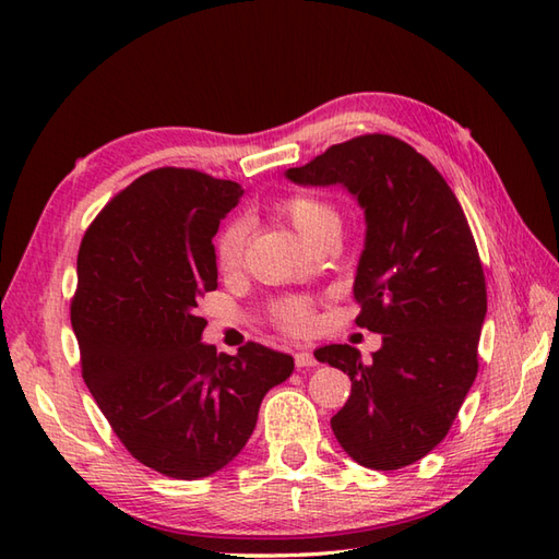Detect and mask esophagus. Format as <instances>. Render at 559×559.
Returning a JSON list of instances; mask_svg holds the SVG:
<instances>
[{"mask_svg":"<svg viewBox=\"0 0 559 559\" xmlns=\"http://www.w3.org/2000/svg\"><path fill=\"white\" fill-rule=\"evenodd\" d=\"M295 365H298V367H314L317 365L314 353L298 350V353H295Z\"/></svg>","mask_w":559,"mask_h":559,"instance_id":"34e87169","label":"esophagus"}]
</instances>
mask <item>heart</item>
<instances>
[{
  "label": "heart",
  "instance_id": "heart-1",
  "mask_svg": "<svg viewBox=\"0 0 559 559\" xmlns=\"http://www.w3.org/2000/svg\"><path fill=\"white\" fill-rule=\"evenodd\" d=\"M278 211L290 221V225L298 230L307 242L314 245L319 237L324 235H338L341 216L331 201L317 197V194H293L283 199ZM245 245H247V223L235 218L218 233L216 245H213V259L221 273H235L240 271L245 259ZM276 317L281 326L293 334H305L312 329L314 312L312 305L307 300H286L278 305Z\"/></svg>",
  "mask_w": 559,
  "mask_h": 559
}]
</instances>
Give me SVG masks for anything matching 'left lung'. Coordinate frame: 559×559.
<instances>
[{
    "mask_svg": "<svg viewBox=\"0 0 559 559\" xmlns=\"http://www.w3.org/2000/svg\"><path fill=\"white\" fill-rule=\"evenodd\" d=\"M286 177L341 185L365 211L355 324L382 334V348L372 360L346 343L314 355L350 377L331 418L343 451L365 468L408 466L447 437L478 374L488 293L468 221L435 165L389 134L331 146Z\"/></svg>",
    "mask_w": 559,
    "mask_h": 559,
    "instance_id": "obj_1",
    "label": "left lung"
}]
</instances>
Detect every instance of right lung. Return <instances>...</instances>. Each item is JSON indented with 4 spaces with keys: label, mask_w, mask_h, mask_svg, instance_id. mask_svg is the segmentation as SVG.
<instances>
[{
    "label": "right lung",
    "mask_w": 559,
    "mask_h": 559,
    "mask_svg": "<svg viewBox=\"0 0 559 559\" xmlns=\"http://www.w3.org/2000/svg\"><path fill=\"white\" fill-rule=\"evenodd\" d=\"M245 189L158 168L122 189L83 235L71 326L83 382L129 454L177 480L240 454L261 399L293 374L288 353L201 341L197 300L218 288L213 237Z\"/></svg>",
    "instance_id": "1"
}]
</instances>
